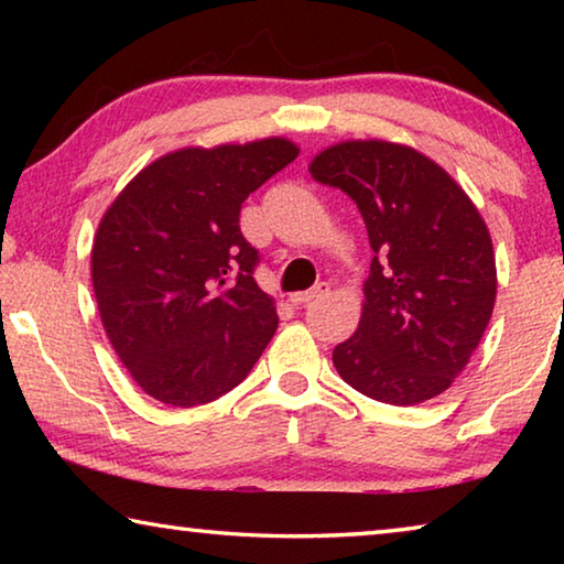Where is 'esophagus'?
<instances>
[{"label": "esophagus", "instance_id": "1", "mask_svg": "<svg viewBox=\"0 0 564 564\" xmlns=\"http://www.w3.org/2000/svg\"><path fill=\"white\" fill-rule=\"evenodd\" d=\"M328 291H330L328 283H318V285H313L311 291L293 293V295H291V303H293V305H305V303H311V301H316V299H323V295H326Z\"/></svg>", "mask_w": 564, "mask_h": 564}]
</instances>
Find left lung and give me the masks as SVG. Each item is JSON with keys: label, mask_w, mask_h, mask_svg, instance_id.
I'll return each mask as SVG.
<instances>
[{"label": "left lung", "mask_w": 564, "mask_h": 564, "mask_svg": "<svg viewBox=\"0 0 564 564\" xmlns=\"http://www.w3.org/2000/svg\"><path fill=\"white\" fill-rule=\"evenodd\" d=\"M308 169L356 202L376 253L358 330L333 348V366L380 403L441 395L475 352L498 293L482 216L445 169L403 144L343 141Z\"/></svg>", "instance_id": "left-lung-1"}]
</instances>
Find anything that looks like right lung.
Listing matches in <instances>:
<instances>
[{"instance_id": "right-lung-1", "label": "right lung", "mask_w": 564, "mask_h": 564, "mask_svg": "<svg viewBox=\"0 0 564 564\" xmlns=\"http://www.w3.org/2000/svg\"><path fill=\"white\" fill-rule=\"evenodd\" d=\"M299 156L289 139L181 149L129 181L104 214L91 283L104 330L147 395L191 408L251 373L279 316L253 279L241 204Z\"/></svg>"}]
</instances>
